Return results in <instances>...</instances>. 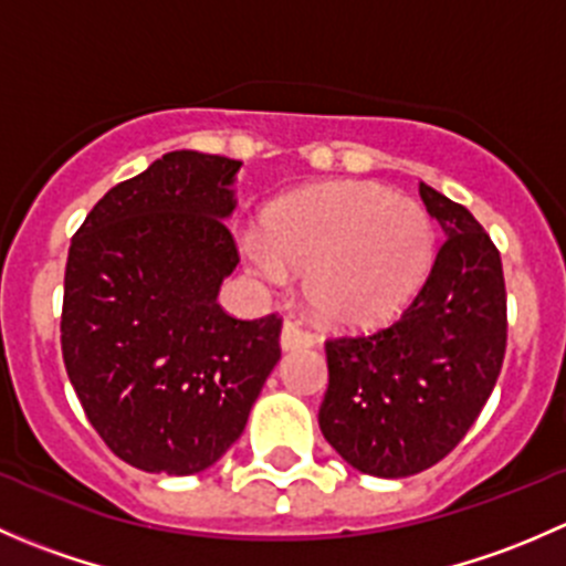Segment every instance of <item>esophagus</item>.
I'll return each instance as SVG.
<instances>
[{"label":"esophagus","instance_id":"34e87169","mask_svg":"<svg viewBox=\"0 0 566 566\" xmlns=\"http://www.w3.org/2000/svg\"><path fill=\"white\" fill-rule=\"evenodd\" d=\"M315 345V336L298 323V319L287 317L282 328V350H298V347H312Z\"/></svg>","mask_w":566,"mask_h":566}]
</instances>
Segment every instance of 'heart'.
<instances>
[{"instance_id":"obj_1","label":"heart","mask_w":566,"mask_h":566,"mask_svg":"<svg viewBox=\"0 0 566 566\" xmlns=\"http://www.w3.org/2000/svg\"><path fill=\"white\" fill-rule=\"evenodd\" d=\"M243 256L262 282L304 271L312 310L331 325H373L402 310L436 260V224L419 202L373 182H325L268 213Z\"/></svg>"}]
</instances>
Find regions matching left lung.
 Instances as JSON below:
<instances>
[{"label": "left lung", "instance_id": "8db88e82", "mask_svg": "<svg viewBox=\"0 0 566 566\" xmlns=\"http://www.w3.org/2000/svg\"><path fill=\"white\" fill-rule=\"evenodd\" d=\"M447 241L408 310L373 334L325 342V441L361 473L427 471L465 438L493 394L506 350L501 254L458 202L419 182Z\"/></svg>", "mask_w": 566, "mask_h": 566}]
</instances>
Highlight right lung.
<instances>
[{"instance_id":"1","label":"right lung","mask_w":566,"mask_h":566,"mask_svg":"<svg viewBox=\"0 0 566 566\" xmlns=\"http://www.w3.org/2000/svg\"><path fill=\"white\" fill-rule=\"evenodd\" d=\"M238 169L167 153L106 191L67 251V378L106 447L147 473L213 465L282 356V317L238 319L216 301L241 262L224 224Z\"/></svg>"}]
</instances>
